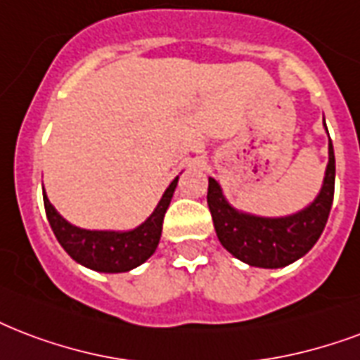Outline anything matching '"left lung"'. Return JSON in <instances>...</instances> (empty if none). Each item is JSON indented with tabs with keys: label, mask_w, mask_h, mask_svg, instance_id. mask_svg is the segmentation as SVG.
<instances>
[{
	"label": "left lung",
	"mask_w": 360,
	"mask_h": 360,
	"mask_svg": "<svg viewBox=\"0 0 360 360\" xmlns=\"http://www.w3.org/2000/svg\"><path fill=\"white\" fill-rule=\"evenodd\" d=\"M333 143H328V166L319 196L309 207L283 219H262L245 215L230 207L221 186L210 179L207 205H210L217 238L236 259L259 268H281L308 253L319 240L334 198Z\"/></svg>",
	"instance_id": "left-lung-1"
}]
</instances>
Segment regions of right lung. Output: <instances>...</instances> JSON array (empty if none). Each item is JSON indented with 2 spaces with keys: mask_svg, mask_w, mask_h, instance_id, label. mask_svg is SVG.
I'll return each instance as SVG.
<instances>
[{
  "mask_svg": "<svg viewBox=\"0 0 360 360\" xmlns=\"http://www.w3.org/2000/svg\"><path fill=\"white\" fill-rule=\"evenodd\" d=\"M177 179L179 177H175L169 183L153 215L141 226L130 232H96V230L77 229L58 215V211L52 207L46 194H43L46 219L60 245L79 264L105 274L128 271L143 264L156 251L160 241L164 215L174 196Z\"/></svg>",
  "mask_w": 360,
  "mask_h": 360,
  "instance_id": "add662e5",
  "label": "right lung"
}]
</instances>
